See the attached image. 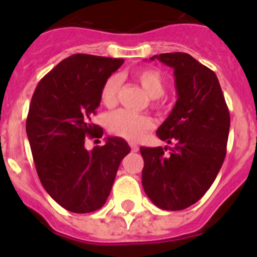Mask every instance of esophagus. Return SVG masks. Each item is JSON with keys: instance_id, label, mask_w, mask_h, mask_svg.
Instances as JSON below:
<instances>
[{"instance_id": "34e87169", "label": "esophagus", "mask_w": 257, "mask_h": 257, "mask_svg": "<svg viewBox=\"0 0 257 257\" xmlns=\"http://www.w3.org/2000/svg\"><path fill=\"white\" fill-rule=\"evenodd\" d=\"M129 145H131V149H132V152H134V153H137L139 150V147L137 144H134V143H129Z\"/></svg>"}]
</instances>
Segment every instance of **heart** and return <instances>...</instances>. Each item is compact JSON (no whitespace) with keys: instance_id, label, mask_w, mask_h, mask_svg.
Here are the masks:
<instances>
[{"instance_id":"b5f03b06","label":"heart","mask_w":257,"mask_h":257,"mask_svg":"<svg viewBox=\"0 0 257 257\" xmlns=\"http://www.w3.org/2000/svg\"><path fill=\"white\" fill-rule=\"evenodd\" d=\"M133 78L141 84L150 98H159L165 92V80L158 69L142 68L134 72ZM120 89V78L118 76H110L104 82L100 90V100L107 107H113L118 102V94ZM107 128L110 133L125 138L128 141H139L144 133L153 128V120L149 116L128 112L116 110L107 116Z\"/></svg>"}]
</instances>
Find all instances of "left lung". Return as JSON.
<instances>
[{
  "label": "left lung",
  "instance_id": "1",
  "mask_svg": "<svg viewBox=\"0 0 257 257\" xmlns=\"http://www.w3.org/2000/svg\"><path fill=\"white\" fill-rule=\"evenodd\" d=\"M174 69L178 99L157 134L174 147L141 148L142 184L154 205L183 210L203 198L226 155L230 114L216 74L188 53L153 56Z\"/></svg>",
  "mask_w": 257,
  "mask_h": 257
}]
</instances>
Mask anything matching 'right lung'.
I'll list each match as a JSON object with an SVG mask.
<instances>
[{"instance_id": "1", "label": "right lung", "mask_w": 257, "mask_h": 257, "mask_svg": "<svg viewBox=\"0 0 257 257\" xmlns=\"http://www.w3.org/2000/svg\"><path fill=\"white\" fill-rule=\"evenodd\" d=\"M121 58L73 54L38 83L31 100L26 132L43 188L62 208L77 214L100 209L107 201L121 159L131 148L107 137L103 147L87 150L85 138H102L92 121L104 82Z\"/></svg>"}]
</instances>
